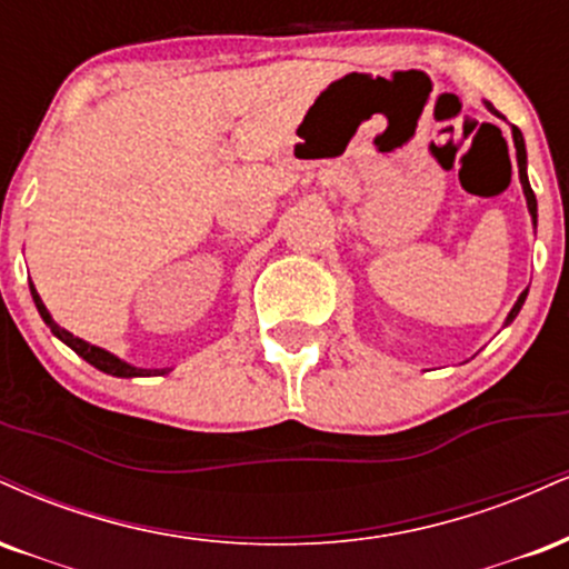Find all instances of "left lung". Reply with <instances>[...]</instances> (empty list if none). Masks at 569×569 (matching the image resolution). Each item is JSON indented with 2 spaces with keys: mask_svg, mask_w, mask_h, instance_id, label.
<instances>
[{
  "mask_svg": "<svg viewBox=\"0 0 569 569\" xmlns=\"http://www.w3.org/2000/svg\"><path fill=\"white\" fill-rule=\"evenodd\" d=\"M485 106H487V111H492V113H496V117H500V113L496 111V106H492V103H485ZM511 136H513V146H517L519 183H522V191H525V199H527V210H530L532 223L538 226V199H536V193H532V189H530V178H527V149H525V138H522V132H519V127H513V124H511ZM525 298H527V290L522 292V296L517 298V303H513V309L509 311V317H506V325H511L513 319H517V313L522 311Z\"/></svg>",
  "mask_w": 569,
  "mask_h": 569,
  "instance_id": "8db88e82",
  "label": "left lung"
}]
</instances>
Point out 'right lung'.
Masks as SVG:
<instances>
[{"mask_svg": "<svg viewBox=\"0 0 569 569\" xmlns=\"http://www.w3.org/2000/svg\"><path fill=\"white\" fill-rule=\"evenodd\" d=\"M29 287H31L33 306H37L39 317L44 319V325L50 327L52 336H56L58 340H63V343L69 346L71 351H77L79 357H82L84 362H90L92 367H96V370L106 372V376H113V378H149V376H164V372H170V370H167V367H162V370H149V367H136V365L124 362V359H119L117 353H111V351L100 349V346H92V343H87V340H82V338L71 336V332L63 330V327H60V325L56 322V319H52V313L47 311V306L42 303V298H39L37 287H33L31 282H29Z\"/></svg>", "mask_w": 569, "mask_h": 569, "instance_id": "add662e5", "label": "right lung"}]
</instances>
